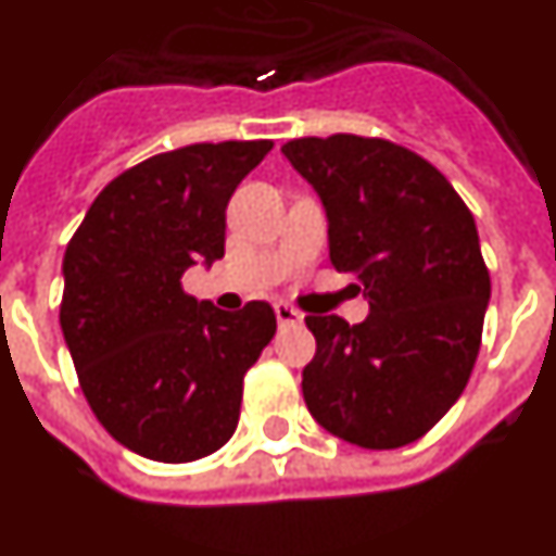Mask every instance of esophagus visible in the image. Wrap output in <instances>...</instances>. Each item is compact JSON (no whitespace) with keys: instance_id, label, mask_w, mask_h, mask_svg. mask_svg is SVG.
Returning a JSON list of instances; mask_svg holds the SVG:
<instances>
[{"instance_id":"obj_1","label":"esophagus","mask_w":556,"mask_h":556,"mask_svg":"<svg viewBox=\"0 0 556 556\" xmlns=\"http://www.w3.org/2000/svg\"><path fill=\"white\" fill-rule=\"evenodd\" d=\"M274 314H277L279 325H300L302 321L300 311L288 305V302H277V305H274Z\"/></svg>"}]
</instances>
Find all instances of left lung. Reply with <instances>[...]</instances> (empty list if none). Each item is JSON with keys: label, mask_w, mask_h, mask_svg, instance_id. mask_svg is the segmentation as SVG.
<instances>
[{"label": "left lung", "mask_w": 556, "mask_h": 556, "mask_svg": "<svg viewBox=\"0 0 556 556\" xmlns=\"http://www.w3.org/2000/svg\"><path fill=\"white\" fill-rule=\"evenodd\" d=\"M282 152L325 203L330 263L356 274L370 302L362 325L305 316L316 336L307 409L365 450L413 444L478 358L492 282L472 212L432 163L384 138H293Z\"/></svg>", "instance_id": "obj_1"}]
</instances>
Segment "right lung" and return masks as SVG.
Segmentation results:
<instances>
[{
  "mask_svg": "<svg viewBox=\"0 0 556 556\" xmlns=\"http://www.w3.org/2000/svg\"><path fill=\"white\" fill-rule=\"evenodd\" d=\"M274 141L191 143L121 172L64 251L59 307L81 393L118 444L161 464L220 450L242 379L277 333L268 302L226 314L184 270L226 254V206Z\"/></svg>",
  "mask_w": 556,
  "mask_h": 556,
  "instance_id": "1",
  "label": "right lung"
}]
</instances>
